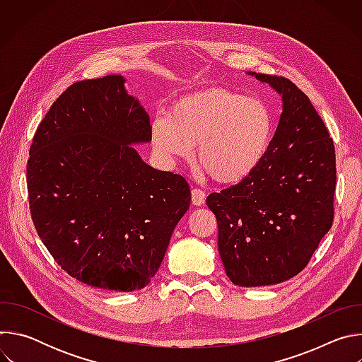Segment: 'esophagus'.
Here are the masks:
<instances>
[{
    "label": "esophagus",
    "instance_id": "obj_1",
    "mask_svg": "<svg viewBox=\"0 0 362 362\" xmlns=\"http://www.w3.org/2000/svg\"><path fill=\"white\" fill-rule=\"evenodd\" d=\"M204 199H206V194L203 190L194 187L192 189V203L196 204V206H202L204 203Z\"/></svg>",
    "mask_w": 362,
    "mask_h": 362
}]
</instances>
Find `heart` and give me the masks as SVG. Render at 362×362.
Returning <instances> with one entry per match:
<instances>
[{"instance_id":"obj_1","label":"heart","mask_w":362,"mask_h":362,"mask_svg":"<svg viewBox=\"0 0 362 362\" xmlns=\"http://www.w3.org/2000/svg\"><path fill=\"white\" fill-rule=\"evenodd\" d=\"M274 122L265 103L211 87L176 100L168 117L151 123V144L163 163L194 160L221 185H236L259 166L271 144Z\"/></svg>"}]
</instances>
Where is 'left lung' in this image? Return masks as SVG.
Here are the masks:
<instances>
[{
	"instance_id": "8db88e82",
	"label": "left lung",
	"mask_w": 362,
	"mask_h": 362,
	"mask_svg": "<svg viewBox=\"0 0 362 362\" xmlns=\"http://www.w3.org/2000/svg\"><path fill=\"white\" fill-rule=\"evenodd\" d=\"M269 84L282 113L262 162L233 187L206 199L218 221V247L238 286L298 275L334 219L335 148L309 98L288 78L246 73Z\"/></svg>"
}]
</instances>
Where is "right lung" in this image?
Masks as SVG:
<instances>
[{
	"label": "right lung",
	"mask_w": 362,
	"mask_h": 362,
	"mask_svg": "<svg viewBox=\"0 0 362 362\" xmlns=\"http://www.w3.org/2000/svg\"><path fill=\"white\" fill-rule=\"evenodd\" d=\"M112 74L70 86L34 136L30 211L42 243L74 279L107 291L143 289L156 275L190 206L183 176L147 165L148 115Z\"/></svg>",
	"instance_id": "obj_1"
}]
</instances>
